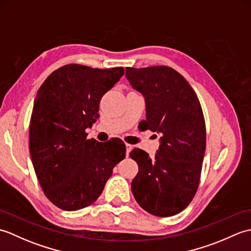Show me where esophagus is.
Wrapping results in <instances>:
<instances>
[{"mask_svg":"<svg viewBox=\"0 0 251 251\" xmlns=\"http://www.w3.org/2000/svg\"><path fill=\"white\" fill-rule=\"evenodd\" d=\"M132 147L134 146H131V145H129V143H126V155L128 156L129 155V152L131 151V149H132Z\"/></svg>","mask_w":251,"mask_h":251,"instance_id":"1","label":"esophagus"}]
</instances>
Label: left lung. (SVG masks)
<instances>
[{"label":"left lung","mask_w":251,"mask_h":251,"mask_svg":"<svg viewBox=\"0 0 251 251\" xmlns=\"http://www.w3.org/2000/svg\"><path fill=\"white\" fill-rule=\"evenodd\" d=\"M126 77L146 98L147 129L161 135L154 157L140 149L129 154L139 166L132 194L149 214L177 215L193 200L201 180L206 149L201 102L189 82L170 67H127Z\"/></svg>","instance_id":"left-lung-1"}]
</instances>
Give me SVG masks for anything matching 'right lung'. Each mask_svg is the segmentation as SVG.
<instances>
[{
    "label": "right lung",
    "instance_id": "add662e5",
    "mask_svg": "<svg viewBox=\"0 0 251 251\" xmlns=\"http://www.w3.org/2000/svg\"><path fill=\"white\" fill-rule=\"evenodd\" d=\"M124 68L70 63L50 74L36 94L29 126V150L42 190L52 204L73 211L102 193L117 163L126 156L121 139H87L103 95Z\"/></svg>",
    "mask_w": 251,
    "mask_h": 251
}]
</instances>
